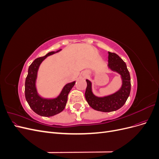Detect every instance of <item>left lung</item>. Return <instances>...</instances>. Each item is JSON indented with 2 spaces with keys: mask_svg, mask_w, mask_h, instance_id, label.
I'll return each mask as SVG.
<instances>
[{
  "mask_svg": "<svg viewBox=\"0 0 159 159\" xmlns=\"http://www.w3.org/2000/svg\"><path fill=\"white\" fill-rule=\"evenodd\" d=\"M108 68L121 76L122 84L120 89L111 95L98 97L93 93L92 84L89 80H86V101L91 108L102 112L114 111L123 107L131 92V77L126 64L115 53L108 52Z\"/></svg>",
  "mask_w": 159,
  "mask_h": 159,
  "instance_id": "1",
  "label": "left lung"
}]
</instances>
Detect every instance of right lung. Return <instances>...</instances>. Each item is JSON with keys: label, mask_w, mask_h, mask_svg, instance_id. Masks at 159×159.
<instances>
[{"label": "right lung", "mask_w": 159, "mask_h": 159, "mask_svg": "<svg viewBox=\"0 0 159 159\" xmlns=\"http://www.w3.org/2000/svg\"><path fill=\"white\" fill-rule=\"evenodd\" d=\"M61 50V49L56 52H50L44 56L36 58L28 68L25 81V98L30 108L40 116L52 117L61 112L66 105L68 93L75 84L74 81L66 84L60 94L54 98H44L38 93L36 79L40 64L48 56Z\"/></svg>", "instance_id": "obj_1"}]
</instances>
